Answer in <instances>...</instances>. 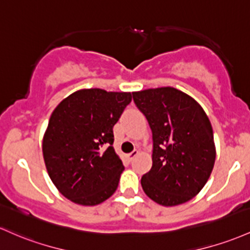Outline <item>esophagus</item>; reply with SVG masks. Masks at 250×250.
Wrapping results in <instances>:
<instances>
[{
	"label": "esophagus",
	"instance_id": "34e87169",
	"mask_svg": "<svg viewBox=\"0 0 250 250\" xmlns=\"http://www.w3.org/2000/svg\"><path fill=\"white\" fill-rule=\"evenodd\" d=\"M139 154V150H133V152H131V153H129V154H127V159H128V160H129V161H133V159L134 158H135V156L136 155H138Z\"/></svg>",
	"mask_w": 250,
	"mask_h": 250
}]
</instances>
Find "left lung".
<instances>
[{"label":"left lung","mask_w":250,"mask_h":250,"mask_svg":"<svg viewBox=\"0 0 250 250\" xmlns=\"http://www.w3.org/2000/svg\"><path fill=\"white\" fill-rule=\"evenodd\" d=\"M153 135V165L141 185L152 201L175 207L204 188L216 159L213 131L197 101L171 86L133 92Z\"/></svg>","instance_id":"8db88e82"}]
</instances>
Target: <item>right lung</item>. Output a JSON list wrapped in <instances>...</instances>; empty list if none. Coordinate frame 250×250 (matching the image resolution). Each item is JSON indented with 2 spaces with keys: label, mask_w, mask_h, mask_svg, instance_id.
Here are the masks:
<instances>
[{
  "label": "right lung",
  "mask_w": 250,
  "mask_h": 250,
  "mask_svg": "<svg viewBox=\"0 0 250 250\" xmlns=\"http://www.w3.org/2000/svg\"><path fill=\"white\" fill-rule=\"evenodd\" d=\"M130 102L131 92L83 89L52 112L43 160L51 180L71 202L92 207L116 191L125 166L112 147V127Z\"/></svg>",
  "instance_id": "right-lung-1"
}]
</instances>
